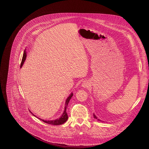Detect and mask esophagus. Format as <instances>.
I'll return each instance as SVG.
<instances>
[{
    "instance_id": "obj_1",
    "label": "esophagus",
    "mask_w": 149,
    "mask_h": 149,
    "mask_svg": "<svg viewBox=\"0 0 149 149\" xmlns=\"http://www.w3.org/2000/svg\"><path fill=\"white\" fill-rule=\"evenodd\" d=\"M82 86L84 87V88H87L88 87L90 86V83L88 81H83V82L82 83Z\"/></svg>"
}]
</instances>
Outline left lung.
<instances>
[{
	"instance_id": "left-lung-1",
	"label": "left lung",
	"mask_w": 149,
	"mask_h": 149,
	"mask_svg": "<svg viewBox=\"0 0 149 149\" xmlns=\"http://www.w3.org/2000/svg\"><path fill=\"white\" fill-rule=\"evenodd\" d=\"M94 118H96V119H97V117H96V116H95V115H94ZM98 121H101V120H99V119H98Z\"/></svg>"
}]
</instances>
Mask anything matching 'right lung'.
<instances>
[{"label": "right lung", "mask_w": 149, "mask_h": 149, "mask_svg": "<svg viewBox=\"0 0 149 149\" xmlns=\"http://www.w3.org/2000/svg\"><path fill=\"white\" fill-rule=\"evenodd\" d=\"M26 51L25 49V51L24 52V55H23V58H22V62H21V64H20V67L22 66L23 63H24L25 59H26ZM73 95V94L71 93V95L68 97V98L66 100V102H65V111L64 112H63V114L62 115V116L59 118V119H56V120H51V121H45V120H44L42 119H40L39 118L40 120H42V121H44L47 124H51V125H61V124H62L64 123L67 120H68V114L66 112V110H67V106H68V102L70 101V100H71V97H72Z\"/></svg>", "instance_id": "1"}]
</instances>
